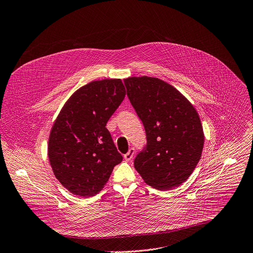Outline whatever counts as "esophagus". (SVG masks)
<instances>
[{
  "label": "esophagus",
  "instance_id": "1",
  "mask_svg": "<svg viewBox=\"0 0 253 253\" xmlns=\"http://www.w3.org/2000/svg\"><path fill=\"white\" fill-rule=\"evenodd\" d=\"M134 153H135V149L133 147H131L128 152L126 154H124V159L126 160V162H130V160L133 158L134 156Z\"/></svg>",
  "mask_w": 253,
  "mask_h": 253
}]
</instances>
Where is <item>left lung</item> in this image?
Wrapping results in <instances>:
<instances>
[{
	"mask_svg": "<svg viewBox=\"0 0 253 253\" xmlns=\"http://www.w3.org/2000/svg\"><path fill=\"white\" fill-rule=\"evenodd\" d=\"M124 84L146 133L147 143L136 155L134 168L157 190L178 187L202 155L204 132L197 111L176 88L159 79L133 77Z\"/></svg>",
	"mask_w": 253,
	"mask_h": 253,
	"instance_id": "left-lung-1",
	"label": "left lung"
}]
</instances>
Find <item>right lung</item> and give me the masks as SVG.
Segmentation results:
<instances>
[{"mask_svg": "<svg viewBox=\"0 0 253 253\" xmlns=\"http://www.w3.org/2000/svg\"><path fill=\"white\" fill-rule=\"evenodd\" d=\"M125 95L121 80L91 82L60 111L50 132L48 157L55 177L73 194L97 195L123 160L106 125Z\"/></svg>", "mask_w": 253, "mask_h": 253, "instance_id": "obj_1", "label": "right lung"}]
</instances>
